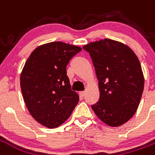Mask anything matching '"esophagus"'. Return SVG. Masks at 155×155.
I'll return each mask as SVG.
<instances>
[{
  "mask_svg": "<svg viewBox=\"0 0 155 155\" xmlns=\"http://www.w3.org/2000/svg\"><path fill=\"white\" fill-rule=\"evenodd\" d=\"M85 94H86V92H85V91H81V93H80L81 96H82V97H84V95H85Z\"/></svg>",
  "mask_w": 155,
  "mask_h": 155,
  "instance_id": "1",
  "label": "esophagus"
}]
</instances>
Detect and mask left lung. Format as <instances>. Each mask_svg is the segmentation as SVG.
<instances>
[{"mask_svg": "<svg viewBox=\"0 0 155 155\" xmlns=\"http://www.w3.org/2000/svg\"><path fill=\"white\" fill-rule=\"evenodd\" d=\"M99 81L100 99L91 105L100 120L119 127L133 117L143 94L144 78L135 53L120 41L104 39L83 46Z\"/></svg>", "mask_w": 155, "mask_h": 155, "instance_id": "left-lung-1", "label": "left lung"}]
</instances>
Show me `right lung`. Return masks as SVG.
Returning a JSON list of instances; mask_svg holds the SVG:
<instances>
[{
  "mask_svg": "<svg viewBox=\"0 0 155 155\" xmlns=\"http://www.w3.org/2000/svg\"><path fill=\"white\" fill-rule=\"evenodd\" d=\"M82 49L61 41L41 45L32 51L21 74V89L31 116L54 129L68 120L79 102L71 91L66 66Z\"/></svg>",
  "mask_w": 155,
  "mask_h": 155,
  "instance_id": "add662e5",
  "label": "right lung"
}]
</instances>
